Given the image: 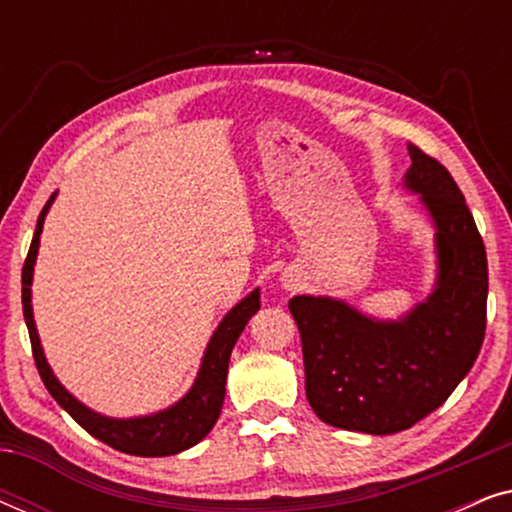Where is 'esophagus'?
<instances>
[{
  "mask_svg": "<svg viewBox=\"0 0 512 512\" xmlns=\"http://www.w3.org/2000/svg\"><path fill=\"white\" fill-rule=\"evenodd\" d=\"M286 286H291V289H293V282H291V284H286Z\"/></svg>",
  "mask_w": 512,
  "mask_h": 512,
  "instance_id": "esophagus-1",
  "label": "esophagus"
}]
</instances>
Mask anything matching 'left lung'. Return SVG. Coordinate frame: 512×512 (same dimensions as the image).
<instances>
[{
  "label": "left lung",
  "instance_id": "1",
  "mask_svg": "<svg viewBox=\"0 0 512 512\" xmlns=\"http://www.w3.org/2000/svg\"><path fill=\"white\" fill-rule=\"evenodd\" d=\"M405 186L436 226L438 279L398 321L366 317L328 296H296L305 394L321 422L389 436L447 401L478 359L487 328V251L457 181L408 144Z\"/></svg>",
  "mask_w": 512,
  "mask_h": 512
}]
</instances>
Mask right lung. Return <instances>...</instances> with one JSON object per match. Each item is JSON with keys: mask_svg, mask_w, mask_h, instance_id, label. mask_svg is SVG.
<instances>
[{"mask_svg": "<svg viewBox=\"0 0 512 512\" xmlns=\"http://www.w3.org/2000/svg\"><path fill=\"white\" fill-rule=\"evenodd\" d=\"M55 193L46 207L41 209L37 219V230H34L30 251H27L25 265H23V314L27 331H30L32 354L37 370L44 380L48 394L65 408L72 419L79 426H83L90 436H95L102 443L114 447L118 452L135 454V457H170V454L184 452L188 447L198 445L202 438L212 431L216 419L221 415L223 398H226V377H228V361L230 352H233L237 338L249 324V319L261 310V293L251 291L242 303H237L230 310L223 321L216 328L212 340L202 356L200 373L195 377L193 387L188 394L172 405V408L160 410L156 415L146 417H130V419H114L104 417L100 412L86 408V405L76 401L69 391L58 382L53 375L51 366H48L44 349H41L37 326H34L32 317V275H34V261H37L39 251V235L44 228V219L48 214V207L53 205Z\"/></svg>", "mask_w": 512, "mask_h": 512, "instance_id": "obj_1", "label": "right lung"}]
</instances>
